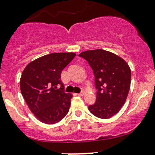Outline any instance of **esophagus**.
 I'll use <instances>...</instances> for the list:
<instances>
[{
	"label": "esophagus",
	"instance_id": "1",
	"mask_svg": "<svg viewBox=\"0 0 155 155\" xmlns=\"http://www.w3.org/2000/svg\"><path fill=\"white\" fill-rule=\"evenodd\" d=\"M84 94H85V92H84V91H82V92L78 93V94H76V95H78V96H83Z\"/></svg>",
	"mask_w": 155,
	"mask_h": 155
}]
</instances>
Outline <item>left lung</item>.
Masks as SVG:
<instances>
[{"mask_svg": "<svg viewBox=\"0 0 155 155\" xmlns=\"http://www.w3.org/2000/svg\"><path fill=\"white\" fill-rule=\"evenodd\" d=\"M79 56L88 63L94 76L96 101L88 110L98 118L112 117L127 100L131 82L130 67L119 56L101 49L86 51Z\"/></svg>", "mask_w": 155, "mask_h": 155, "instance_id": "obj_1", "label": "left lung"}]
</instances>
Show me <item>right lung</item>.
Instances as JSON below:
<instances>
[{"label":"right lung","instance_id":"right-lung-1","mask_svg":"<svg viewBox=\"0 0 155 155\" xmlns=\"http://www.w3.org/2000/svg\"><path fill=\"white\" fill-rule=\"evenodd\" d=\"M75 56V53L45 55L29 63L22 71L21 93L30 110L44 124L58 123L70 110L73 95L64 92L61 75Z\"/></svg>","mask_w":155,"mask_h":155}]
</instances>
